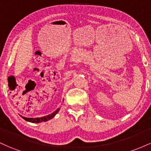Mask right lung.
I'll return each mask as SVG.
<instances>
[{
    "label": "right lung",
    "mask_w": 151,
    "mask_h": 151,
    "mask_svg": "<svg viewBox=\"0 0 151 151\" xmlns=\"http://www.w3.org/2000/svg\"><path fill=\"white\" fill-rule=\"evenodd\" d=\"M59 110H60V108L57 109L55 111H54L52 114H50V115L48 116H43V117H40V118H26V117H24V116H22L23 119H25V121H29V122H31V123H36V124H38V123H40V122H43V121H47L48 120H50L51 119H52V118L55 116V115H56L57 114H58V112L59 111Z\"/></svg>",
    "instance_id": "add662e5"
}]
</instances>
